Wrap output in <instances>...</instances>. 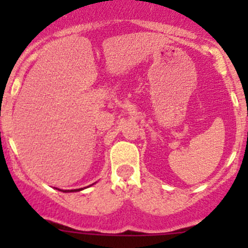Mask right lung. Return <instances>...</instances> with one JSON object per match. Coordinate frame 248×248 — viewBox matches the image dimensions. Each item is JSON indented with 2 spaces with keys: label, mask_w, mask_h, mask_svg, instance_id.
<instances>
[{
  "label": "right lung",
  "mask_w": 248,
  "mask_h": 248,
  "mask_svg": "<svg viewBox=\"0 0 248 248\" xmlns=\"http://www.w3.org/2000/svg\"><path fill=\"white\" fill-rule=\"evenodd\" d=\"M77 191H81V188H79V189H71V191H69V189H66V191H62V192H77Z\"/></svg>",
  "instance_id": "1"
}]
</instances>
